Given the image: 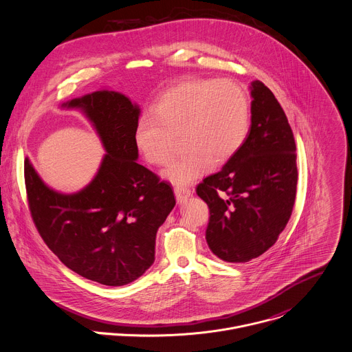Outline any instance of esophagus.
I'll return each mask as SVG.
<instances>
[{"label": "esophagus", "mask_w": 352, "mask_h": 352, "mask_svg": "<svg viewBox=\"0 0 352 352\" xmlns=\"http://www.w3.org/2000/svg\"><path fill=\"white\" fill-rule=\"evenodd\" d=\"M174 193H175L178 201H185L186 199H189L192 196V190L186 186H175Z\"/></svg>", "instance_id": "1"}]
</instances>
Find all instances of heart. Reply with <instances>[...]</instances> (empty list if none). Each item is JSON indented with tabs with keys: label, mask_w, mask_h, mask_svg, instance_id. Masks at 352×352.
I'll return each mask as SVG.
<instances>
[{
	"label": "heart",
	"mask_w": 352,
	"mask_h": 352,
	"mask_svg": "<svg viewBox=\"0 0 352 352\" xmlns=\"http://www.w3.org/2000/svg\"><path fill=\"white\" fill-rule=\"evenodd\" d=\"M251 129L250 100L229 79L192 78L166 90L135 126L134 142L152 166L167 163L181 135L184 152L163 171L177 186L196 182L244 146Z\"/></svg>",
	"instance_id": "b5f03b06"
}]
</instances>
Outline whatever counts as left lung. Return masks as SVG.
<instances>
[{"label": "left lung", "instance_id": "obj_1", "mask_svg": "<svg viewBox=\"0 0 352 352\" xmlns=\"http://www.w3.org/2000/svg\"><path fill=\"white\" fill-rule=\"evenodd\" d=\"M251 96L244 146L196 188L210 208L207 244L230 263L250 262L273 247L296 199V144L287 115L261 80L251 83Z\"/></svg>", "mask_w": 352, "mask_h": 352}]
</instances>
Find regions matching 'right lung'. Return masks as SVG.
Returning <instances> with one entry per match:
<instances>
[{
	"label": "right lung",
	"mask_w": 352,
	"mask_h": 352,
	"mask_svg": "<svg viewBox=\"0 0 352 352\" xmlns=\"http://www.w3.org/2000/svg\"><path fill=\"white\" fill-rule=\"evenodd\" d=\"M61 107L86 115L107 153L91 182L71 195L45 185L25 157L32 221L49 250L76 274L108 287L130 284L155 262L157 229L175 206L173 189L137 163L140 107L124 94L98 90Z\"/></svg>",
	"instance_id": "add662e5"
}]
</instances>
